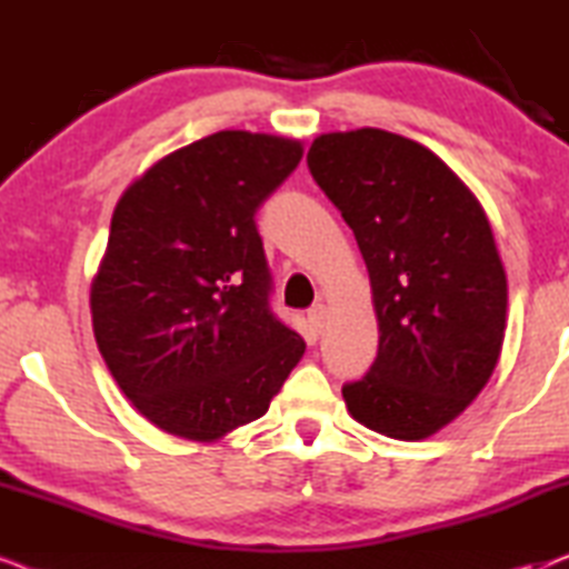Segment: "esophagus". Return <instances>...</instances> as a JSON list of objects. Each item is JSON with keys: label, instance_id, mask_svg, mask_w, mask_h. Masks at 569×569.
<instances>
[{"label": "esophagus", "instance_id": "1", "mask_svg": "<svg viewBox=\"0 0 569 569\" xmlns=\"http://www.w3.org/2000/svg\"><path fill=\"white\" fill-rule=\"evenodd\" d=\"M308 318H310V323L316 326V329H323L326 318H329V306H323V302H318V306H313V308L308 310Z\"/></svg>", "mask_w": 569, "mask_h": 569}]
</instances>
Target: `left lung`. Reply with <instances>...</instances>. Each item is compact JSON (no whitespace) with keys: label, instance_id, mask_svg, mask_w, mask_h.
Returning <instances> with one entry per match:
<instances>
[{"label":"left lung","instance_id":"1","mask_svg":"<svg viewBox=\"0 0 569 569\" xmlns=\"http://www.w3.org/2000/svg\"><path fill=\"white\" fill-rule=\"evenodd\" d=\"M370 274L378 357L341 388L357 422L393 440L442 430L500 360L508 277L469 186L415 139L331 131L308 150Z\"/></svg>","mask_w":569,"mask_h":569}]
</instances>
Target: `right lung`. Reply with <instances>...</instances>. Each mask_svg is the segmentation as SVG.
<instances>
[{"label": "right lung", "mask_w": 569, "mask_h": 569, "mask_svg": "<svg viewBox=\"0 0 569 569\" xmlns=\"http://www.w3.org/2000/svg\"><path fill=\"white\" fill-rule=\"evenodd\" d=\"M302 142L217 131L121 193L90 284L92 331L123 396L154 427L212 442L267 415L306 341L269 308L256 209Z\"/></svg>", "instance_id": "obj_1"}]
</instances>
